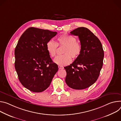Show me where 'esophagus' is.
<instances>
[{
  "label": "esophagus",
  "instance_id": "1",
  "mask_svg": "<svg viewBox=\"0 0 121 121\" xmlns=\"http://www.w3.org/2000/svg\"><path fill=\"white\" fill-rule=\"evenodd\" d=\"M58 68H59V69H63V67L62 66L59 65V66H58Z\"/></svg>",
  "mask_w": 121,
  "mask_h": 121
}]
</instances>
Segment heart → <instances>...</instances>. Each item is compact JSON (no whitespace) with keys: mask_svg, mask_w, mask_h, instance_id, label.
Listing matches in <instances>:
<instances>
[{"mask_svg":"<svg viewBox=\"0 0 121 121\" xmlns=\"http://www.w3.org/2000/svg\"><path fill=\"white\" fill-rule=\"evenodd\" d=\"M57 43L49 40L46 44L47 50L51 57L56 56V50L58 46L64 47L62 55L57 56L54 62L60 66H65L70 64L72 61L71 57L75 59L78 57L82 51V46L76 41V38L68 34H64L57 38Z\"/></svg>","mask_w":121,"mask_h":121,"instance_id":"1","label":"heart"}]
</instances>
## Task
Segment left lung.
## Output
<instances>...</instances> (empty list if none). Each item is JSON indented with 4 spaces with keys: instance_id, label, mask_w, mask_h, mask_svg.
Listing matches in <instances>:
<instances>
[{
    "instance_id": "1",
    "label": "left lung",
    "mask_w": 121,
    "mask_h": 121,
    "mask_svg": "<svg viewBox=\"0 0 121 121\" xmlns=\"http://www.w3.org/2000/svg\"><path fill=\"white\" fill-rule=\"evenodd\" d=\"M70 33L78 36L82 51L71 64L64 67L65 82L73 89H84L97 80L102 67L104 51L99 38L88 29L78 27Z\"/></svg>"
}]
</instances>
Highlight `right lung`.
<instances>
[{
  "label": "right lung",
  "mask_w": 121,
  "mask_h": 121,
  "mask_svg": "<svg viewBox=\"0 0 121 121\" xmlns=\"http://www.w3.org/2000/svg\"><path fill=\"white\" fill-rule=\"evenodd\" d=\"M52 32L30 27L21 35L15 48V68L22 85L34 92H41L50 85L58 71L48 53L46 44L57 35Z\"/></svg>",
  "instance_id": "add662e5"
}]
</instances>
